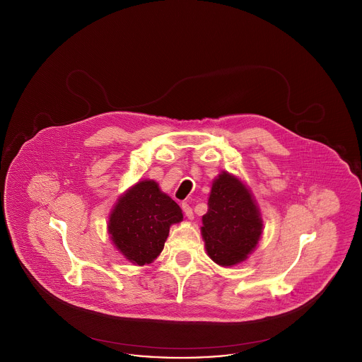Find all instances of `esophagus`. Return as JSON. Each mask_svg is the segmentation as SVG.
Segmentation results:
<instances>
[{
  "label": "esophagus",
  "instance_id": "esophagus-1",
  "mask_svg": "<svg viewBox=\"0 0 362 362\" xmlns=\"http://www.w3.org/2000/svg\"><path fill=\"white\" fill-rule=\"evenodd\" d=\"M182 209H183V211H185V214H186V217H187L189 220H192V218H194L192 209H191V206H189L187 202H183V204H182Z\"/></svg>",
  "mask_w": 362,
  "mask_h": 362
}]
</instances>
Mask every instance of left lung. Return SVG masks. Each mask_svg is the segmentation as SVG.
<instances>
[{
	"label": "left lung",
	"instance_id": "1",
	"mask_svg": "<svg viewBox=\"0 0 362 362\" xmlns=\"http://www.w3.org/2000/svg\"><path fill=\"white\" fill-rule=\"evenodd\" d=\"M202 224L207 255L220 266L245 260L255 250L263 229L251 191L239 177L228 173L213 180Z\"/></svg>",
	"mask_w": 362,
	"mask_h": 362
}]
</instances>
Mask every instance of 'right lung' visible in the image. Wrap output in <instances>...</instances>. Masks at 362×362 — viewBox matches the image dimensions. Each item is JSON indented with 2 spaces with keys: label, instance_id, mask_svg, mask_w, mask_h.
I'll return each mask as SVG.
<instances>
[{
  "label": "right lung",
  "instance_id": "add662e5",
  "mask_svg": "<svg viewBox=\"0 0 362 362\" xmlns=\"http://www.w3.org/2000/svg\"><path fill=\"white\" fill-rule=\"evenodd\" d=\"M183 220L179 205L155 180H141L127 189L112 209L108 233L122 255L144 266L164 248L170 226Z\"/></svg>",
  "mask_w": 362,
  "mask_h": 362
}]
</instances>
